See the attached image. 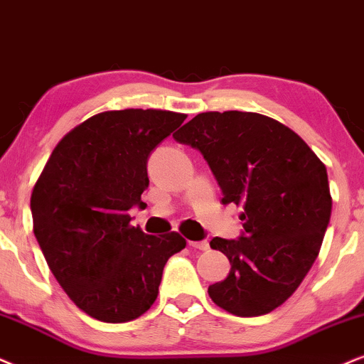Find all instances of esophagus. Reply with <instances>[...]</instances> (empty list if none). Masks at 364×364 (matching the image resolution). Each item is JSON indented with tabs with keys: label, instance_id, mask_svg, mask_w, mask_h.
<instances>
[{
	"label": "esophagus",
	"instance_id": "34e87169",
	"mask_svg": "<svg viewBox=\"0 0 364 364\" xmlns=\"http://www.w3.org/2000/svg\"><path fill=\"white\" fill-rule=\"evenodd\" d=\"M190 243L191 248H198V250H208L210 248V243L206 240H201V242H188Z\"/></svg>",
	"mask_w": 364,
	"mask_h": 364
}]
</instances>
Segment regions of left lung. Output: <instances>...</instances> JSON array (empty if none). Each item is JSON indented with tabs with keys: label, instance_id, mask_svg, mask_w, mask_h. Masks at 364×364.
<instances>
[{
	"label": "left lung",
	"instance_id": "1",
	"mask_svg": "<svg viewBox=\"0 0 364 364\" xmlns=\"http://www.w3.org/2000/svg\"><path fill=\"white\" fill-rule=\"evenodd\" d=\"M173 137L200 151L223 205H243L242 235L210 242L232 265L208 287L211 301L240 317L269 314L319 254L333 208L326 166L296 132L255 112L198 114Z\"/></svg>",
	"mask_w": 364,
	"mask_h": 364
}]
</instances>
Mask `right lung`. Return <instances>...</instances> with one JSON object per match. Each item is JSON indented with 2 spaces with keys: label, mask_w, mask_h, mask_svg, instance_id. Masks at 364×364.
Wrapping results in <instances>:
<instances>
[{
  "label": "right lung",
  "mask_w": 364,
  "mask_h": 364,
  "mask_svg": "<svg viewBox=\"0 0 364 364\" xmlns=\"http://www.w3.org/2000/svg\"><path fill=\"white\" fill-rule=\"evenodd\" d=\"M185 114L110 110L58 142L31 193L33 232L45 260L75 306L104 323H127L153 306L168 259L186 247L176 232L131 227L142 208L148 159Z\"/></svg>",
  "instance_id": "add662e5"
}]
</instances>
